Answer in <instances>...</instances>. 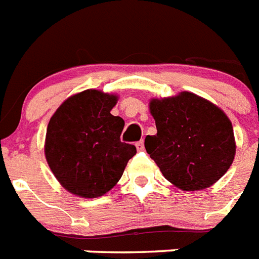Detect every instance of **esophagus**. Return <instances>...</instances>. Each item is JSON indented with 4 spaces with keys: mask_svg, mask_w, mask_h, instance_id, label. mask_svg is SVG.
I'll list each match as a JSON object with an SVG mask.
<instances>
[{
    "mask_svg": "<svg viewBox=\"0 0 259 259\" xmlns=\"http://www.w3.org/2000/svg\"><path fill=\"white\" fill-rule=\"evenodd\" d=\"M136 148H138L139 151L144 150V143H143V140H139V142L136 143Z\"/></svg>",
    "mask_w": 259,
    "mask_h": 259,
    "instance_id": "34e87169",
    "label": "esophagus"
}]
</instances>
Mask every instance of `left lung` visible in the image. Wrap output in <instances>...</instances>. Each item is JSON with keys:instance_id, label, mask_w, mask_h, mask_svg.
<instances>
[{"instance_id": "left-lung-1", "label": "left lung", "mask_w": 259, "mask_h": 259, "mask_svg": "<svg viewBox=\"0 0 259 259\" xmlns=\"http://www.w3.org/2000/svg\"><path fill=\"white\" fill-rule=\"evenodd\" d=\"M150 112L158 134L147 135L144 147L175 187L203 190L230 168L237 150L233 124L211 101L185 91L151 99Z\"/></svg>"}]
</instances>
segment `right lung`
<instances>
[{
  "mask_svg": "<svg viewBox=\"0 0 259 259\" xmlns=\"http://www.w3.org/2000/svg\"><path fill=\"white\" fill-rule=\"evenodd\" d=\"M119 96L87 90L72 95L49 120L44 152L67 191L99 198L116 186L136 147L120 142L124 120L111 111Z\"/></svg>",
  "mask_w": 259,
  "mask_h": 259,
  "instance_id": "1",
  "label": "right lung"
}]
</instances>
